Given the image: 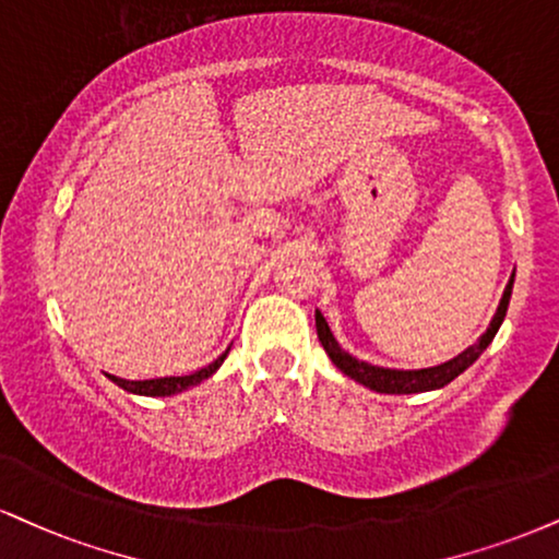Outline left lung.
<instances>
[{"label": "left lung", "instance_id": "8db88e82", "mask_svg": "<svg viewBox=\"0 0 559 559\" xmlns=\"http://www.w3.org/2000/svg\"><path fill=\"white\" fill-rule=\"evenodd\" d=\"M513 281H515V273L510 275L506 294H502L500 307H497V312H495L492 322H489L487 333H484L474 346H468L466 352H461L459 356H455V359L445 361V365L427 367V369H388V367L367 365V361H359L356 356H352L338 346V341L333 338L331 328H328V322H325V318H322V312H320V309H314V325H318V338H320L322 348L328 352V356H331L333 365L338 367L341 372L346 374V378H352V380L359 382V385L374 390V393H399V395L406 393L408 395V393H425V390L445 388L450 380H455L461 372H466V369L472 367L474 361L484 354V348L492 344L495 333L500 331L502 320H506V312H508V305H510V294H513Z\"/></svg>", "mask_w": 559, "mask_h": 559}]
</instances>
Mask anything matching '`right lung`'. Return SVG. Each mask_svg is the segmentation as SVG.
<instances>
[{"label": "right lung", "instance_id": "right-lung-1", "mask_svg": "<svg viewBox=\"0 0 559 559\" xmlns=\"http://www.w3.org/2000/svg\"><path fill=\"white\" fill-rule=\"evenodd\" d=\"M228 348L224 354L218 356V359L211 361V365L198 369V372L192 374H181V378H156V380H122V378H114V374H109L111 382H117L119 388H124L127 393H138V395H174V393H181V390L198 385V382H203L211 378V374L218 369L221 365H224Z\"/></svg>", "mask_w": 559, "mask_h": 559}]
</instances>
